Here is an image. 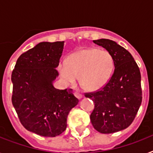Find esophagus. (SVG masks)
Returning a JSON list of instances; mask_svg holds the SVG:
<instances>
[{"label": "esophagus", "mask_w": 153, "mask_h": 153, "mask_svg": "<svg viewBox=\"0 0 153 153\" xmlns=\"http://www.w3.org/2000/svg\"><path fill=\"white\" fill-rule=\"evenodd\" d=\"M74 96L76 97L77 98H79V99H80V98H82V94H80L79 92H78V91H74Z\"/></svg>", "instance_id": "34e87169"}]
</instances>
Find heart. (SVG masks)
<instances>
[{
    "label": "heart",
    "mask_w": 153,
    "mask_h": 153,
    "mask_svg": "<svg viewBox=\"0 0 153 153\" xmlns=\"http://www.w3.org/2000/svg\"><path fill=\"white\" fill-rule=\"evenodd\" d=\"M114 69V56L107 50L90 48L72 53L67 61L59 64V71L67 83L79 82L90 91H98L105 86Z\"/></svg>",
    "instance_id": "obj_1"
}]
</instances>
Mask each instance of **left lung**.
<instances>
[{
	"mask_svg": "<svg viewBox=\"0 0 153 153\" xmlns=\"http://www.w3.org/2000/svg\"><path fill=\"white\" fill-rule=\"evenodd\" d=\"M93 42L113 55L115 69L105 86L84 94L94 103L90 118L99 133H116L130 126L141 104L140 69L130 53L116 42L107 39Z\"/></svg>",
	"mask_w": 153,
	"mask_h": 153,
	"instance_id": "obj_1",
	"label": "left lung"
}]
</instances>
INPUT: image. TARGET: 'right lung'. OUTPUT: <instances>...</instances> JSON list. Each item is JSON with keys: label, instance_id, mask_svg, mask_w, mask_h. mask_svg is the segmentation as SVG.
I'll return each mask as SVG.
<instances>
[{"label": "right lung", "instance_id": "right-lung-1", "mask_svg": "<svg viewBox=\"0 0 153 153\" xmlns=\"http://www.w3.org/2000/svg\"><path fill=\"white\" fill-rule=\"evenodd\" d=\"M63 46V41L39 43L18 58L12 72V102L20 123L42 137L61 134L70 110L79 102L71 89L52 85Z\"/></svg>", "mask_w": 153, "mask_h": 153}]
</instances>
